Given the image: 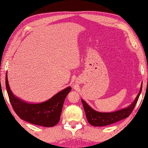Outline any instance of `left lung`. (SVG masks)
I'll use <instances>...</instances> for the list:
<instances>
[{"label":"left lung","mask_w":148,"mask_h":148,"mask_svg":"<svg viewBox=\"0 0 148 148\" xmlns=\"http://www.w3.org/2000/svg\"><path fill=\"white\" fill-rule=\"evenodd\" d=\"M143 83L141 84L140 91L134 102L128 106L127 108H123L118 111L111 112H102L95 111L92 109L84 100L81 99L86 116L89 123L94 127H103L111 125L129 116L131 112L133 111L136 103L137 102L140 94L142 92Z\"/></svg>","instance_id":"left-lung-1"}]
</instances>
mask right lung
<instances>
[{"label": "right lung", "instance_id": "1", "mask_svg": "<svg viewBox=\"0 0 148 148\" xmlns=\"http://www.w3.org/2000/svg\"><path fill=\"white\" fill-rule=\"evenodd\" d=\"M5 87L11 104L19 117L30 123L45 127H52L58 124L64 100L71 90V87L69 86L45 102L29 103L19 99L12 94L9 85L7 73Z\"/></svg>", "mask_w": 148, "mask_h": 148}]
</instances>
